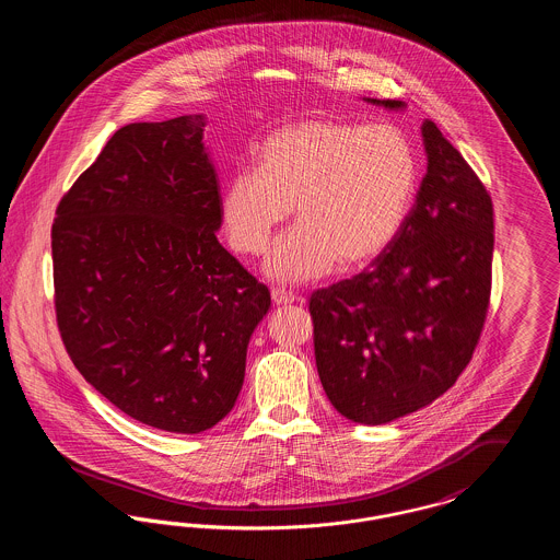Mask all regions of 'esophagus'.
<instances>
[{
  "mask_svg": "<svg viewBox=\"0 0 560 560\" xmlns=\"http://www.w3.org/2000/svg\"><path fill=\"white\" fill-rule=\"evenodd\" d=\"M270 295H272L275 306H288V304H293V302H295V295H292L290 292H285V290H272Z\"/></svg>",
  "mask_w": 560,
  "mask_h": 560,
  "instance_id": "34e87169",
  "label": "esophagus"
}]
</instances>
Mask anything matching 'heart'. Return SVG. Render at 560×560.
Returning a JSON list of instances; mask_svg holds the SVG:
<instances>
[{
  "mask_svg": "<svg viewBox=\"0 0 560 560\" xmlns=\"http://www.w3.org/2000/svg\"><path fill=\"white\" fill-rule=\"evenodd\" d=\"M418 180L416 149L399 126L306 119L268 136L262 167L226 180L220 215L231 247L260 256L295 206L300 224L272 245L265 272L298 285L338 262L359 268L380 258L409 218Z\"/></svg>",
  "mask_w": 560,
  "mask_h": 560,
  "instance_id": "obj_1",
  "label": "heart"
}]
</instances>
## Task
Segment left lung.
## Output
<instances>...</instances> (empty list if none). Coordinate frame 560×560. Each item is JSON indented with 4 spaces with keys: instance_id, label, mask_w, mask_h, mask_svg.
<instances>
[{
    "instance_id": "left-lung-1",
    "label": "left lung",
    "mask_w": 560,
    "mask_h": 560,
    "mask_svg": "<svg viewBox=\"0 0 560 560\" xmlns=\"http://www.w3.org/2000/svg\"><path fill=\"white\" fill-rule=\"evenodd\" d=\"M422 142L427 176L399 237L368 270L311 295L323 390L357 424H388L450 390L487 317L491 197L434 121Z\"/></svg>"
}]
</instances>
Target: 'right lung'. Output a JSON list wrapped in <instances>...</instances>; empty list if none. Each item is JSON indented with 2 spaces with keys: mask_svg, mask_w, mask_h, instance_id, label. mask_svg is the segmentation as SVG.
<instances>
[{
  "mask_svg": "<svg viewBox=\"0 0 560 560\" xmlns=\"http://www.w3.org/2000/svg\"><path fill=\"white\" fill-rule=\"evenodd\" d=\"M206 115L130 124L62 197L54 304L65 348L126 416L178 434L240 397L270 292L229 254Z\"/></svg>",
  "mask_w": 560,
  "mask_h": 560,
  "instance_id": "add662e5",
  "label": "right lung"
}]
</instances>
